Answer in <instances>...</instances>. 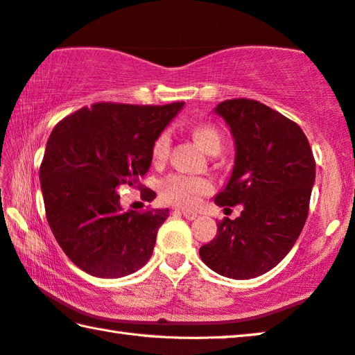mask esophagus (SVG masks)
<instances>
[{
    "mask_svg": "<svg viewBox=\"0 0 355 355\" xmlns=\"http://www.w3.org/2000/svg\"><path fill=\"white\" fill-rule=\"evenodd\" d=\"M182 214L183 217L188 218V220H194V218L198 216L196 211H191V209H182Z\"/></svg>",
    "mask_w": 355,
    "mask_h": 355,
    "instance_id": "34e87169",
    "label": "esophagus"
}]
</instances>
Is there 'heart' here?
<instances>
[{"instance_id":"b5f03b06","label":"heart","mask_w":355,"mask_h":355,"mask_svg":"<svg viewBox=\"0 0 355 355\" xmlns=\"http://www.w3.org/2000/svg\"><path fill=\"white\" fill-rule=\"evenodd\" d=\"M192 137L211 155L218 153L223 146L220 130L208 122H200L192 127ZM171 138L166 132L159 133L152 143L150 161L153 166H161L169 157ZM214 186L209 180L202 177H189L183 173H172L159 183V197L163 202L178 206V208H194L205 196H209Z\"/></svg>"}]
</instances>
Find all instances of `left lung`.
Wrapping results in <instances>:
<instances>
[{
	"label": "left lung",
	"instance_id": "left-lung-1",
	"mask_svg": "<svg viewBox=\"0 0 355 355\" xmlns=\"http://www.w3.org/2000/svg\"><path fill=\"white\" fill-rule=\"evenodd\" d=\"M234 137L231 178L216 196L218 206L243 205L241 217L217 222V234L200 247L216 273L250 279L278 266L307 220L315 158L301 127L253 99L216 107Z\"/></svg>",
	"mask_w": 355,
	"mask_h": 355
}]
</instances>
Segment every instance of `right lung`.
<instances>
[{
  "label": "right lung",
  "instance_id": "add662e5",
  "mask_svg": "<svg viewBox=\"0 0 355 355\" xmlns=\"http://www.w3.org/2000/svg\"><path fill=\"white\" fill-rule=\"evenodd\" d=\"M183 105L98 102L51 132L40 166L44 211L55 241L83 272L121 278L150 259L169 209L122 211L118 191L137 186L146 202L155 198L139 180L152 143Z\"/></svg>",
  "mask_w": 355,
  "mask_h": 355
}]
</instances>
